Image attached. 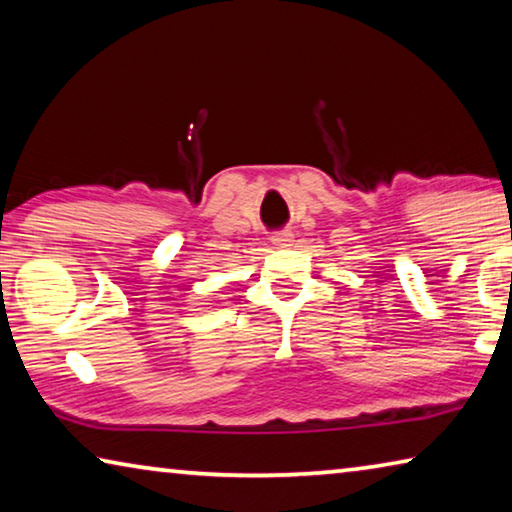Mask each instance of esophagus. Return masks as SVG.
Listing matches in <instances>:
<instances>
[{"instance_id":"34e87169","label":"esophagus","mask_w":512,"mask_h":512,"mask_svg":"<svg viewBox=\"0 0 512 512\" xmlns=\"http://www.w3.org/2000/svg\"><path fill=\"white\" fill-rule=\"evenodd\" d=\"M271 241L275 246H280V248H284V246H289V241H291V232L289 230H282V232H275V235L271 237Z\"/></svg>"}]
</instances>
